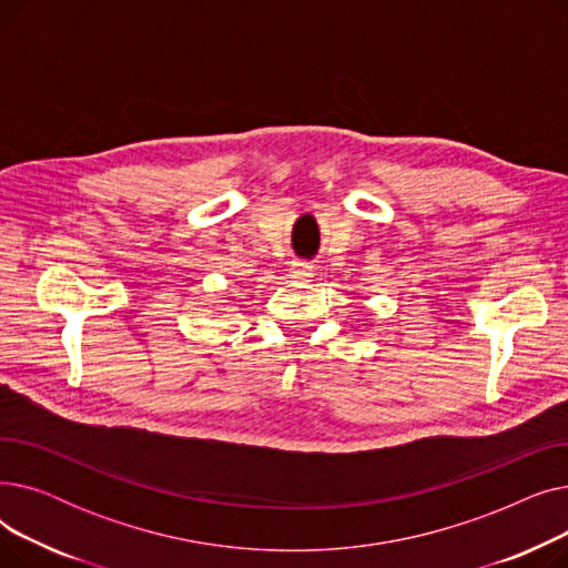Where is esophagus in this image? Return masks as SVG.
Masks as SVG:
<instances>
[{"instance_id":"1","label":"esophagus","mask_w":568,"mask_h":568,"mask_svg":"<svg viewBox=\"0 0 568 568\" xmlns=\"http://www.w3.org/2000/svg\"><path fill=\"white\" fill-rule=\"evenodd\" d=\"M313 268L315 266L311 262H294L292 268H290V278H294V281H311L315 276Z\"/></svg>"}]
</instances>
